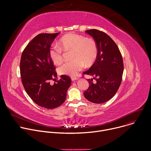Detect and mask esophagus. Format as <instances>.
Returning a JSON list of instances; mask_svg holds the SVG:
<instances>
[{
  "mask_svg": "<svg viewBox=\"0 0 151 151\" xmlns=\"http://www.w3.org/2000/svg\"><path fill=\"white\" fill-rule=\"evenodd\" d=\"M79 78H77V77H72L71 78V79H72V81H76V80H78Z\"/></svg>",
  "mask_w": 151,
  "mask_h": 151,
  "instance_id": "obj_1",
  "label": "esophagus"
}]
</instances>
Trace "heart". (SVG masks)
Wrapping results in <instances>:
<instances>
[{
    "mask_svg": "<svg viewBox=\"0 0 151 151\" xmlns=\"http://www.w3.org/2000/svg\"><path fill=\"white\" fill-rule=\"evenodd\" d=\"M60 47L52 46L49 50V56L55 64H59L63 60V51H72L70 61L64 63L58 68L61 75L75 76L85 64L92 65L98 55V48L96 42L91 38L69 33L63 36L59 42Z\"/></svg>",
    "mask_w": 151,
    "mask_h": 151,
    "instance_id": "1",
    "label": "heart"
}]
</instances>
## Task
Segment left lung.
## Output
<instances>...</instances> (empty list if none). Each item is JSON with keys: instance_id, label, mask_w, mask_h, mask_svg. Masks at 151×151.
Here are the masks:
<instances>
[{"instance_id": "left-lung-1", "label": "left lung", "mask_w": 151, "mask_h": 151, "mask_svg": "<svg viewBox=\"0 0 151 151\" xmlns=\"http://www.w3.org/2000/svg\"><path fill=\"white\" fill-rule=\"evenodd\" d=\"M94 39L98 55L93 66L83 73L94 77L88 79L90 86L83 93L84 97L94 103H103L111 99L121 85L124 64L120 51L112 38L106 33L96 30L85 31Z\"/></svg>"}]
</instances>
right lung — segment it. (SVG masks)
I'll return each instance as SVG.
<instances>
[{
	"instance_id": "obj_1",
	"label": "right lung",
	"mask_w": 151,
	"mask_h": 151,
	"mask_svg": "<svg viewBox=\"0 0 151 151\" xmlns=\"http://www.w3.org/2000/svg\"><path fill=\"white\" fill-rule=\"evenodd\" d=\"M57 33H40L24 50L20 61V75L23 87L32 100L47 109H54L66 100L71 79L64 75L56 81L57 73L50 58L49 50ZM56 82L53 85L50 81Z\"/></svg>"
}]
</instances>
